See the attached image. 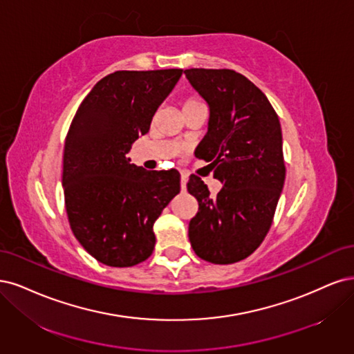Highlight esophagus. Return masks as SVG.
<instances>
[{"instance_id":"1","label":"esophagus","mask_w":354,"mask_h":354,"mask_svg":"<svg viewBox=\"0 0 354 354\" xmlns=\"http://www.w3.org/2000/svg\"><path fill=\"white\" fill-rule=\"evenodd\" d=\"M187 182H188V176L185 174L180 175V189L185 191L187 189Z\"/></svg>"}]
</instances>
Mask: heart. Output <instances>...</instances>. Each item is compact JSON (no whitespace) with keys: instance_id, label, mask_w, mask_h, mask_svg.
I'll return each mask as SVG.
<instances>
[{"instance_id":"b5f03b06","label":"heart","mask_w":354,"mask_h":354,"mask_svg":"<svg viewBox=\"0 0 354 354\" xmlns=\"http://www.w3.org/2000/svg\"><path fill=\"white\" fill-rule=\"evenodd\" d=\"M201 106H204V104L196 97H188L187 100H184V102H182V107H184V113H187L189 110H194V109H198Z\"/></svg>"}]
</instances>
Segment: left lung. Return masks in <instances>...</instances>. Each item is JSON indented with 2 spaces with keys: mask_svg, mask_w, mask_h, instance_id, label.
Listing matches in <instances>:
<instances>
[{
  "mask_svg": "<svg viewBox=\"0 0 354 354\" xmlns=\"http://www.w3.org/2000/svg\"><path fill=\"white\" fill-rule=\"evenodd\" d=\"M191 85L209 102V131L196 156L214 167L223 187L212 197L201 178L187 189L198 212L188 236L196 254L231 265L263 243L285 180L281 123L266 95L231 69H187Z\"/></svg>",
  "mask_w": 354,
  "mask_h": 354,
  "instance_id": "obj_1",
  "label": "left lung"
}]
</instances>
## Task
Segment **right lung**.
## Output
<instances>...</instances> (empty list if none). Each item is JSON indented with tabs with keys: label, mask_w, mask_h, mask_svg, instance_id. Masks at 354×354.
<instances>
[{
	"label": "right lung",
	"mask_w": 354,
	"mask_h": 354,
	"mask_svg": "<svg viewBox=\"0 0 354 354\" xmlns=\"http://www.w3.org/2000/svg\"><path fill=\"white\" fill-rule=\"evenodd\" d=\"M182 69L118 71L95 84L71 123L63 153V191L72 232L101 263L131 268L151 256L153 225L180 191L176 169L131 165V145Z\"/></svg>",
	"instance_id": "obj_1"
}]
</instances>
